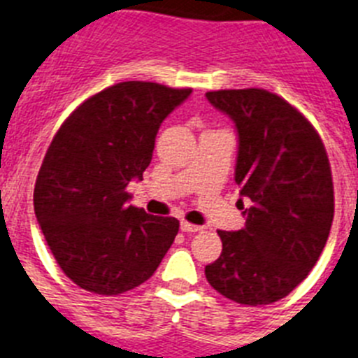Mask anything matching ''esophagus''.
Listing matches in <instances>:
<instances>
[{"mask_svg":"<svg viewBox=\"0 0 358 358\" xmlns=\"http://www.w3.org/2000/svg\"><path fill=\"white\" fill-rule=\"evenodd\" d=\"M180 229L182 231H185V234H194V231H200V226H194V224H189V222H185V220H182L180 222Z\"/></svg>","mask_w":358,"mask_h":358,"instance_id":"34e87169","label":"esophagus"}]
</instances>
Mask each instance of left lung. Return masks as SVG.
<instances>
[{
  "label": "left lung",
  "mask_w": 358,
  "mask_h": 358,
  "mask_svg": "<svg viewBox=\"0 0 358 358\" xmlns=\"http://www.w3.org/2000/svg\"><path fill=\"white\" fill-rule=\"evenodd\" d=\"M206 97L235 123V184L252 202L245 228L219 231L222 254L206 278L237 303H274L307 278L329 237L335 196L327 152L313 124L266 90Z\"/></svg>",
  "instance_id": "left-lung-1"
}]
</instances>
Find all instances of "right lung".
<instances>
[{
	"instance_id": "1",
	"label": "right lung",
	"mask_w": 358,
	"mask_h": 358,
	"mask_svg": "<svg viewBox=\"0 0 358 358\" xmlns=\"http://www.w3.org/2000/svg\"><path fill=\"white\" fill-rule=\"evenodd\" d=\"M191 95L156 83L113 84L69 115L43 158L34 213L69 280L113 296L145 283L178 234L174 217L129 204L164 119Z\"/></svg>"
}]
</instances>
